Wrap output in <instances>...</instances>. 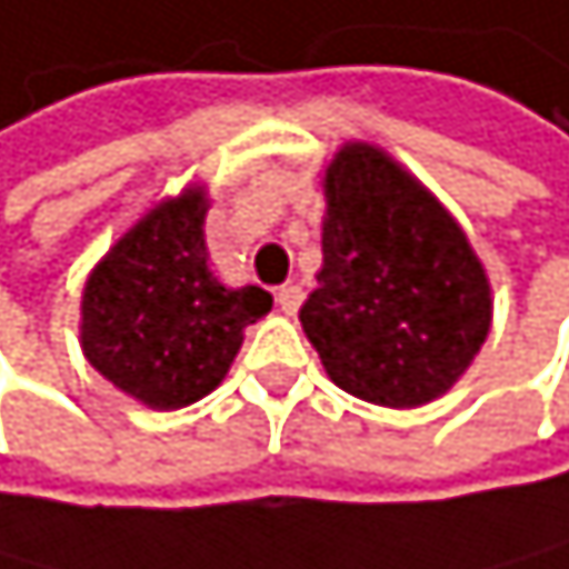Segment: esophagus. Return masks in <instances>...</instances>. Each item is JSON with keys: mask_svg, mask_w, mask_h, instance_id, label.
<instances>
[{"mask_svg": "<svg viewBox=\"0 0 569 569\" xmlns=\"http://www.w3.org/2000/svg\"><path fill=\"white\" fill-rule=\"evenodd\" d=\"M300 300H305V290L293 287V282H290V287H279V293H276V305H279L282 315H297Z\"/></svg>", "mask_w": 569, "mask_h": 569, "instance_id": "esophagus-1", "label": "esophagus"}]
</instances>
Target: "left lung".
<instances>
[{
	"mask_svg": "<svg viewBox=\"0 0 569 569\" xmlns=\"http://www.w3.org/2000/svg\"><path fill=\"white\" fill-rule=\"evenodd\" d=\"M489 322V276L457 219L382 148L343 144L326 169L318 290L300 308L329 379L421 407L467 371Z\"/></svg>",
	"mask_w": 569,
	"mask_h": 569,
	"instance_id": "8db88e82",
	"label": "left lung"
}]
</instances>
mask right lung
<instances>
[{
    "label": "right lung",
    "mask_w": 569,
    "mask_h": 569,
    "mask_svg": "<svg viewBox=\"0 0 569 569\" xmlns=\"http://www.w3.org/2000/svg\"><path fill=\"white\" fill-rule=\"evenodd\" d=\"M204 187L166 198L94 264L80 297V347L94 371L154 410L208 397L272 311L261 287L229 290L208 269Z\"/></svg>",
    "instance_id": "1"
}]
</instances>
